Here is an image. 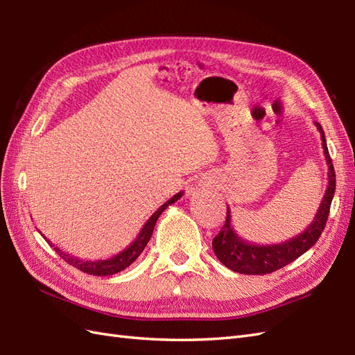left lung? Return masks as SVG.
Returning <instances> with one entry per match:
<instances>
[{"label":"left lung","instance_id":"1","mask_svg":"<svg viewBox=\"0 0 355 355\" xmlns=\"http://www.w3.org/2000/svg\"><path fill=\"white\" fill-rule=\"evenodd\" d=\"M315 125H318L322 134V146L328 163V186L325 191V197H323L318 214L314 216V221L305 232L288 241H285V243L271 245H256L245 243V241L241 239L235 233V230L232 229L230 210L227 207V218H225L223 229L212 241V247L216 258L227 268L243 275L273 273V271L288 266L290 262L297 259L300 254L310 250V248L319 241V236L322 235L323 229H325L331 201H333L336 192V172L328 153L325 134H323V130L319 123Z\"/></svg>","mask_w":355,"mask_h":355}]
</instances>
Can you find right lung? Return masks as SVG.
Listing matches in <instances>:
<instances>
[{
	"instance_id": "add662e5",
	"label": "right lung",
	"mask_w": 355,
	"mask_h": 355,
	"mask_svg": "<svg viewBox=\"0 0 355 355\" xmlns=\"http://www.w3.org/2000/svg\"><path fill=\"white\" fill-rule=\"evenodd\" d=\"M182 197H183V192H180V193H177V195H173V197H172L171 200L166 201L162 207H158L157 212L149 218V220L145 223V225H143V229L140 230L137 239H135L130 247L125 248L123 252H120L119 254L112 256V258H110V259L84 261V259L76 258V256H71V254H69V253L59 250L58 247L53 248V250H55L59 256H61V258H62L65 262H69L70 266L76 267L78 270L84 271V273H87V275H93V276H110V275L119 273V271H122V270H125L126 267H130L131 263L139 258L140 253L143 252V248L146 247V244L149 243L150 236H153L155 223H157V220H158V216H160V215L163 214V210H164L166 207H168V206H171L172 202H175L177 200L182 198ZM45 241H47V243H49L50 245H53L47 238H45Z\"/></svg>"
}]
</instances>
